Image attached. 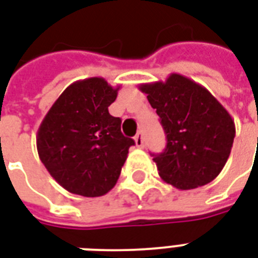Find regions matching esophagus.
Here are the masks:
<instances>
[{
  "label": "esophagus",
  "instance_id": "1",
  "mask_svg": "<svg viewBox=\"0 0 258 258\" xmlns=\"http://www.w3.org/2000/svg\"><path fill=\"white\" fill-rule=\"evenodd\" d=\"M135 145H137V147H143V134L142 133H138L137 135H135Z\"/></svg>",
  "mask_w": 258,
  "mask_h": 258
}]
</instances>
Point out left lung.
Masks as SVG:
<instances>
[{
  "label": "left lung",
  "instance_id": "1",
  "mask_svg": "<svg viewBox=\"0 0 258 258\" xmlns=\"http://www.w3.org/2000/svg\"><path fill=\"white\" fill-rule=\"evenodd\" d=\"M139 90L160 116L166 149L154 155L161 178L177 189L211 182L229 160L235 137L233 117L204 86L172 73Z\"/></svg>",
  "mask_w": 258,
  "mask_h": 258
}]
</instances>
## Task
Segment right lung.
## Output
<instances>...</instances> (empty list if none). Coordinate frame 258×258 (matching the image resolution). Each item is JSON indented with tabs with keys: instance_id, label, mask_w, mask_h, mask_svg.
I'll return each instance as SVG.
<instances>
[{
	"instance_id": "add662e5",
	"label": "right lung",
	"mask_w": 258,
	"mask_h": 258,
	"mask_svg": "<svg viewBox=\"0 0 258 258\" xmlns=\"http://www.w3.org/2000/svg\"><path fill=\"white\" fill-rule=\"evenodd\" d=\"M120 85L101 77L73 82L52 104L39 125V158L51 177L70 194L97 198L115 186L131 138L121 134V120L108 111Z\"/></svg>"
}]
</instances>
